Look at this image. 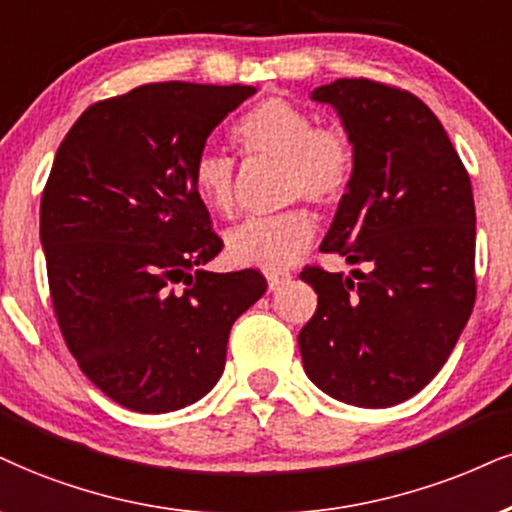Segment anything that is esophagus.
Segmentation results:
<instances>
[{
    "label": "esophagus",
    "instance_id": "obj_1",
    "mask_svg": "<svg viewBox=\"0 0 512 512\" xmlns=\"http://www.w3.org/2000/svg\"><path fill=\"white\" fill-rule=\"evenodd\" d=\"M285 282H289V275L287 273H275V275H268V292H275V289H280Z\"/></svg>",
    "mask_w": 512,
    "mask_h": 512
}]
</instances>
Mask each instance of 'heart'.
Here are the masks:
<instances>
[{
	"mask_svg": "<svg viewBox=\"0 0 512 512\" xmlns=\"http://www.w3.org/2000/svg\"><path fill=\"white\" fill-rule=\"evenodd\" d=\"M235 142L246 156L280 161L282 197H304L315 206H332L353 178V144L342 130L315 125L313 116L282 97L258 102L235 125ZM192 185L208 211L232 218L237 211L235 163L206 151L194 161ZM315 237V223L304 208L251 218L225 239L232 263L282 273L294 266Z\"/></svg>",
	"mask_w": 512,
	"mask_h": 512,
	"instance_id": "b5f03b06",
	"label": "heart"
}]
</instances>
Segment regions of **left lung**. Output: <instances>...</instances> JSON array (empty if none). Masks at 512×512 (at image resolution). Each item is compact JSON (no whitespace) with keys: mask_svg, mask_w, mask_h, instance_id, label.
I'll return each instance as SVG.
<instances>
[{"mask_svg":"<svg viewBox=\"0 0 512 512\" xmlns=\"http://www.w3.org/2000/svg\"><path fill=\"white\" fill-rule=\"evenodd\" d=\"M337 111L353 178L323 251L349 275L306 268L318 294L299 349L315 387L361 408H387L430 384L475 306V201L439 118L396 87L334 80L311 92Z\"/></svg>","mask_w":512,"mask_h":512,"instance_id":"8db88e82","label":"left lung"}]
</instances>
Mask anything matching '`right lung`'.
Listing matches in <instances>:
<instances>
[{
    "mask_svg": "<svg viewBox=\"0 0 512 512\" xmlns=\"http://www.w3.org/2000/svg\"><path fill=\"white\" fill-rule=\"evenodd\" d=\"M251 94L142 85L92 104L56 149L40 204L56 320L90 382L137 413L216 387L232 325L268 287L258 270H201L223 242L192 185L208 135Z\"/></svg>",
    "mask_w": 512,
    "mask_h": 512,
    "instance_id": "right-lung-1",
    "label": "right lung"
}]
</instances>
